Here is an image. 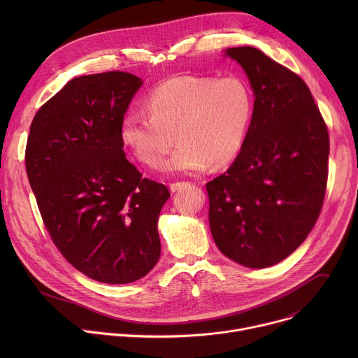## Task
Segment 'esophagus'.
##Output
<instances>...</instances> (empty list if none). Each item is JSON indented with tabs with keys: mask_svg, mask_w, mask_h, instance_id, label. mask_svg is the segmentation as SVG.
Wrapping results in <instances>:
<instances>
[{
	"mask_svg": "<svg viewBox=\"0 0 358 358\" xmlns=\"http://www.w3.org/2000/svg\"><path fill=\"white\" fill-rule=\"evenodd\" d=\"M187 185H188V182H184V181L171 182V184H170V191H171V192H176V191H178V189H181V188H184V187H187Z\"/></svg>",
	"mask_w": 358,
	"mask_h": 358,
	"instance_id": "obj_1",
	"label": "esophagus"
}]
</instances>
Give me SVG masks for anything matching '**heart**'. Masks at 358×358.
Segmentation results:
<instances>
[{
  "instance_id": "b5f03b06",
  "label": "heart",
  "mask_w": 358,
  "mask_h": 358,
  "mask_svg": "<svg viewBox=\"0 0 358 358\" xmlns=\"http://www.w3.org/2000/svg\"><path fill=\"white\" fill-rule=\"evenodd\" d=\"M145 110L127 113L120 138L141 164L167 173L196 174L229 164L245 143L253 113L248 83L238 76H174L151 90Z\"/></svg>"
}]
</instances>
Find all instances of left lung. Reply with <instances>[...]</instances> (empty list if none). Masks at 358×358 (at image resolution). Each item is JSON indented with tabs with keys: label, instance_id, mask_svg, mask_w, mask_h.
Returning <instances> with one entry per match:
<instances>
[{
	"label": "left lung",
	"instance_id": "obj_1",
	"mask_svg": "<svg viewBox=\"0 0 358 358\" xmlns=\"http://www.w3.org/2000/svg\"><path fill=\"white\" fill-rule=\"evenodd\" d=\"M225 57L245 71L255 101L239 155L207 182L210 227L225 257L262 269L294 252L320 215L329 131L299 75L252 46L228 48Z\"/></svg>",
	"mask_w": 358,
	"mask_h": 358
}]
</instances>
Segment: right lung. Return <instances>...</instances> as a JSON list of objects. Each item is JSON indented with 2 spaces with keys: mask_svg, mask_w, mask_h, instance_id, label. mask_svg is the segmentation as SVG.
Wrapping results in <instances>:
<instances>
[{
  "mask_svg": "<svg viewBox=\"0 0 358 358\" xmlns=\"http://www.w3.org/2000/svg\"><path fill=\"white\" fill-rule=\"evenodd\" d=\"M143 80L105 72L69 80L36 112L25 167L64 258L90 279L131 283L159 262L164 184L126 159L120 123Z\"/></svg>",
  "mask_w": 358,
  "mask_h": 358,
  "instance_id": "right-lung-1",
  "label": "right lung"
}]
</instances>
